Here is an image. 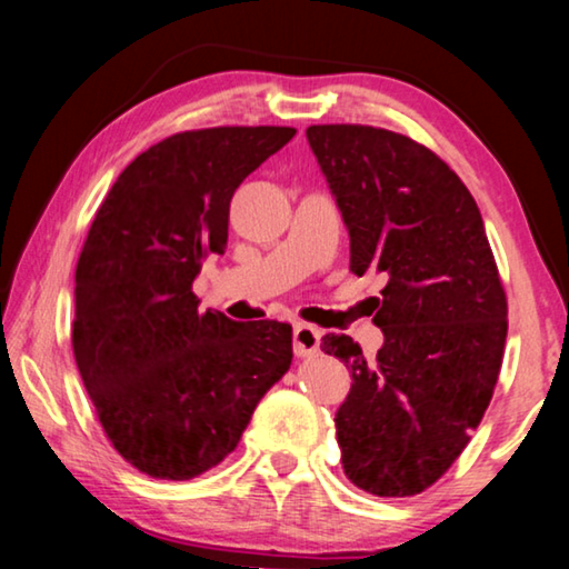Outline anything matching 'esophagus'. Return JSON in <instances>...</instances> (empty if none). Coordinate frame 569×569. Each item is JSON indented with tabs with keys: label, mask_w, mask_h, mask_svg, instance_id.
<instances>
[{
	"label": "esophagus",
	"mask_w": 569,
	"mask_h": 569,
	"mask_svg": "<svg viewBox=\"0 0 569 569\" xmlns=\"http://www.w3.org/2000/svg\"><path fill=\"white\" fill-rule=\"evenodd\" d=\"M321 345V331L311 323H296L293 329V351L296 357H313Z\"/></svg>",
	"instance_id": "obj_1"
}]
</instances>
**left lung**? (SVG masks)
<instances>
[{
	"label": "left lung",
	"instance_id": "8db88e82",
	"mask_svg": "<svg viewBox=\"0 0 569 569\" xmlns=\"http://www.w3.org/2000/svg\"><path fill=\"white\" fill-rule=\"evenodd\" d=\"M306 139L349 230L351 273H382L377 357L347 333L323 351L347 365L337 410L347 479L415 496L443 476L489 408L507 345V293L479 204L443 159L402 133L309 126Z\"/></svg>",
	"mask_w": 569,
	"mask_h": 569
}]
</instances>
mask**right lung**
<instances>
[{"instance_id": "add662e5", "label": "right lung", "mask_w": 569, "mask_h": 569, "mask_svg": "<svg viewBox=\"0 0 569 569\" xmlns=\"http://www.w3.org/2000/svg\"><path fill=\"white\" fill-rule=\"evenodd\" d=\"M293 137L291 126L174 133L121 171L90 224L76 268V365L111 446L151 479L218 466L291 367V323L202 313L192 283L228 246L242 179Z\"/></svg>"}]
</instances>
